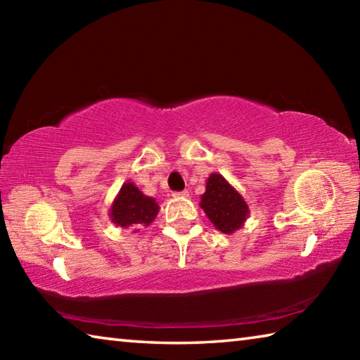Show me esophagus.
Instances as JSON below:
<instances>
[{"label":"esophagus","mask_w":360,"mask_h":360,"mask_svg":"<svg viewBox=\"0 0 360 360\" xmlns=\"http://www.w3.org/2000/svg\"><path fill=\"white\" fill-rule=\"evenodd\" d=\"M173 195H174V197H182V198H186V197H188V192H187V191H182V192H174Z\"/></svg>","instance_id":"1"}]
</instances>
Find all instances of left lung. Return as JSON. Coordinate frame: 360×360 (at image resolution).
I'll return each instance as SVG.
<instances>
[{
	"instance_id": "obj_1",
	"label": "left lung",
	"mask_w": 360,
	"mask_h": 360,
	"mask_svg": "<svg viewBox=\"0 0 360 360\" xmlns=\"http://www.w3.org/2000/svg\"><path fill=\"white\" fill-rule=\"evenodd\" d=\"M200 206L212 225L227 235L241 229L249 216V206L241 193L217 173H212L206 181V192Z\"/></svg>"
}]
</instances>
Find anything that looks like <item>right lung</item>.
Segmentation results:
<instances>
[{"mask_svg": "<svg viewBox=\"0 0 360 360\" xmlns=\"http://www.w3.org/2000/svg\"><path fill=\"white\" fill-rule=\"evenodd\" d=\"M158 214V205L133 182H125L111 205L109 217L119 227H148Z\"/></svg>", "mask_w": 360, "mask_h": 360, "instance_id": "1", "label": "right lung"}]
</instances>
